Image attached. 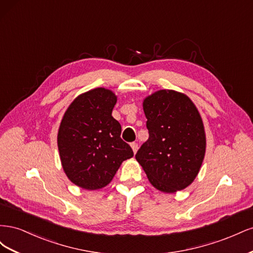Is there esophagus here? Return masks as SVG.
Returning a JSON list of instances; mask_svg holds the SVG:
<instances>
[{"mask_svg": "<svg viewBox=\"0 0 253 253\" xmlns=\"http://www.w3.org/2000/svg\"><path fill=\"white\" fill-rule=\"evenodd\" d=\"M131 147H132V149H133V152L136 153L137 150H138V143H137V142H132V143H131Z\"/></svg>", "mask_w": 253, "mask_h": 253, "instance_id": "1", "label": "esophagus"}]
</instances>
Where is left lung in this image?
<instances>
[{
    "mask_svg": "<svg viewBox=\"0 0 253 253\" xmlns=\"http://www.w3.org/2000/svg\"><path fill=\"white\" fill-rule=\"evenodd\" d=\"M149 139L136 159L150 182L166 193L188 187L203 164L206 136L201 115L183 94L162 89L143 101Z\"/></svg>",
    "mask_w": 253,
    "mask_h": 253,
    "instance_id": "8db88e82",
    "label": "left lung"
}]
</instances>
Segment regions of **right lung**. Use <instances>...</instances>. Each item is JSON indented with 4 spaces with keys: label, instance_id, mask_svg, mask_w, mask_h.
Masks as SVG:
<instances>
[{
    "label": "right lung",
    "instance_id": "1",
    "mask_svg": "<svg viewBox=\"0 0 253 253\" xmlns=\"http://www.w3.org/2000/svg\"><path fill=\"white\" fill-rule=\"evenodd\" d=\"M116 101L109 89H91L75 99L61 121V163L67 177L83 189L105 187L122 162L134 155L121 139L120 124L112 116Z\"/></svg>",
    "mask_w": 253,
    "mask_h": 253
}]
</instances>
